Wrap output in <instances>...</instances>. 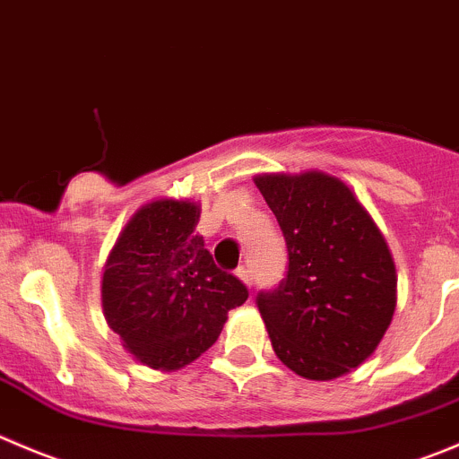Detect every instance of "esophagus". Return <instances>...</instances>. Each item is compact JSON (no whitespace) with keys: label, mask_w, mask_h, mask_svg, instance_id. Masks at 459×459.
Wrapping results in <instances>:
<instances>
[{"label":"esophagus","mask_w":459,"mask_h":459,"mask_svg":"<svg viewBox=\"0 0 459 459\" xmlns=\"http://www.w3.org/2000/svg\"><path fill=\"white\" fill-rule=\"evenodd\" d=\"M238 278L242 280V282L247 284L248 289H251V284H253V271L248 269V266H239V269H238Z\"/></svg>","instance_id":"34e87169"}]
</instances>
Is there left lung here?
I'll use <instances>...</instances> for the list:
<instances>
[{
  "instance_id": "obj_1",
  "label": "left lung",
  "mask_w": 459,
  "mask_h": 459,
  "mask_svg": "<svg viewBox=\"0 0 459 459\" xmlns=\"http://www.w3.org/2000/svg\"><path fill=\"white\" fill-rule=\"evenodd\" d=\"M255 186L287 242V275L255 298L275 357L305 379L348 375L393 320L397 273L388 244L336 177L257 175Z\"/></svg>"
}]
</instances>
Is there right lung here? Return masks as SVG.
<instances>
[{"instance_id":"obj_1","label":"right lung","mask_w":459,"mask_h":459,"mask_svg":"<svg viewBox=\"0 0 459 459\" xmlns=\"http://www.w3.org/2000/svg\"><path fill=\"white\" fill-rule=\"evenodd\" d=\"M195 202L157 199L134 212L107 257L102 311L127 352L154 370H179L221 333L248 289L226 273L195 230Z\"/></svg>"}]
</instances>
